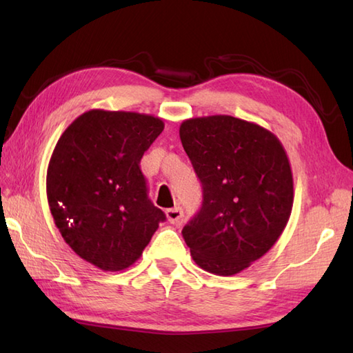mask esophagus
Segmentation results:
<instances>
[{"label": "esophagus", "instance_id": "obj_1", "mask_svg": "<svg viewBox=\"0 0 353 353\" xmlns=\"http://www.w3.org/2000/svg\"><path fill=\"white\" fill-rule=\"evenodd\" d=\"M182 216H183V211L182 208H171V209H167V219L171 224H181L182 223Z\"/></svg>", "mask_w": 353, "mask_h": 353}]
</instances>
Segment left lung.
Segmentation results:
<instances>
[{"label": "left lung", "instance_id": "obj_1", "mask_svg": "<svg viewBox=\"0 0 353 353\" xmlns=\"http://www.w3.org/2000/svg\"><path fill=\"white\" fill-rule=\"evenodd\" d=\"M182 145L203 186L200 212L182 230L194 262L234 276L272 249L290 220L294 183L279 138L230 115L185 119Z\"/></svg>", "mask_w": 353, "mask_h": 353}]
</instances>
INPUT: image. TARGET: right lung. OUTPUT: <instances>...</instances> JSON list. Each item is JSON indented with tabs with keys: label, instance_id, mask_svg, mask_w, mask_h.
I'll return each mask as SVG.
<instances>
[{
	"label": "right lung",
	"instance_id": "right-lung-1",
	"mask_svg": "<svg viewBox=\"0 0 353 353\" xmlns=\"http://www.w3.org/2000/svg\"><path fill=\"white\" fill-rule=\"evenodd\" d=\"M163 127L153 115L91 109L52 150L47 199L56 228L72 252L103 272L133 265L165 220L147 199L139 168Z\"/></svg>",
	"mask_w": 353,
	"mask_h": 353
}]
</instances>
